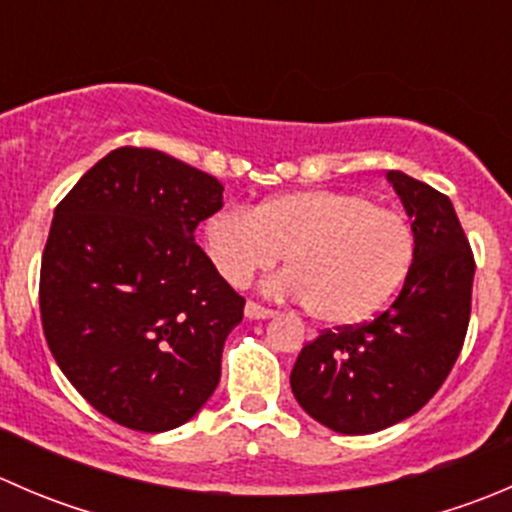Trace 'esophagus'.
<instances>
[{
    "label": "esophagus",
    "mask_w": 512,
    "mask_h": 512,
    "mask_svg": "<svg viewBox=\"0 0 512 512\" xmlns=\"http://www.w3.org/2000/svg\"><path fill=\"white\" fill-rule=\"evenodd\" d=\"M245 317L247 319H270V317H275V312H272V309H267V307H260L257 302H247L245 304Z\"/></svg>",
    "instance_id": "1"
}]
</instances>
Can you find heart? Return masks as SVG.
Listing matches in <instances>:
<instances>
[{
	"label": "heart",
	"mask_w": 512,
	"mask_h": 512,
	"mask_svg": "<svg viewBox=\"0 0 512 512\" xmlns=\"http://www.w3.org/2000/svg\"><path fill=\"white\" fill-rule=\"evenodd\" d=\"M203 242L218 275L237 289L285 252L289 270L265 289L304 299L322 324H354L376 312L406 280L416 252L404 215L332 188L282 193L255 210H220L205 220Z\"/></svg>",
	"instance_id": "heart-1"
}]
</instances>
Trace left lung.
<instances>
[{"label": "left lung", "mask_w": 512, "mask_h": 512, "mask_svg": "<svg viewBox=\"0 0 512 512\" xmlns=\"http://www.w3.org/2000/svg\"><path fill=\"white\" fill-rule=\"evenodd\" d=\"M416 252L399 297L359 327L327 329L294 361V399L347 436L384 431L414 416L451 374L471 319L473 262L453 203L431 185L389 170Z\"/></svg>", "instance_id": "left-lung-1"}]
</instances>
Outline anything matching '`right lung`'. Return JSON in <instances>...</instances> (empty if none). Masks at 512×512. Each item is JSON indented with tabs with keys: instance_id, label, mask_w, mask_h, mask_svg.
<instances>
[{
	"instance_id": "obj_1",
	"label": "right lung",
	"mask_w": 512,
	"mask_h": 512,
	"mask_svg": "<svg viewBox=\"0 0 512 512\" xmlns=\"http://www.w3.org/2000/svg\"><path fill=\"white\" fill-rule=\"evenodd\" d=\"M218 178L153 148H116L56 205L41 257L44 337L74 389L121 426L190 421L220 381L245 299L195 245Z\"/></svg>"
}]
</instances>
